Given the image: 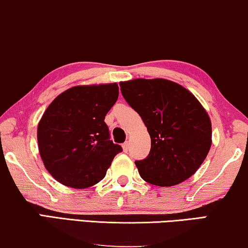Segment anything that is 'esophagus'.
I'll use <instances>...</instances> for the list:
<instances>
[{
    "mask_svg": "<svg viewBox=\"0 0 248 248\" xmlns=\"http://www.w3.org/2000/svg\"><path fill=\"white\" fill-rule=\"evenodd\" d=\"M122 148H123L124 152H127V151H128V143L127 142L123 143V144H122Z\"/></svg>",
    "mask_w": 248,
    "mask_h": 248,
    "instance_id": "1",
    "label": "esophagus"
}]
</instances>
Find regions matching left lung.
<instances>
[{"label":"left lung","instance_id":"left-lung-1","mask_svg":"<svg viewBox=\"0 0 248 248\" xmlns=\"http://www.w3.org/2000/svg\"><path fill=\"white\" fill-rule=\"evenodd\" d=\"M120 86L151 138L149 155L135 161L143 180L171 186L191 177L211 146V122L199 100L181 85L161 78H140Z\"/></svg>","mask_w":248,"mask_h":248}]
</instances>
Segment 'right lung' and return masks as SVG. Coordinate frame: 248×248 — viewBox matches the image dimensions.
Masks as SVG:
<instances>
[{
  "label": "right lung",
  "mask_w": 248,
  "mask_h": 248,
  "mask_svg": "<svg viewBox=\"0 0 248 248\" xmlns=\"http://www.w3.org/2000/svg\"><path fill=\"white\" fill-rule=\"evenodd\" d=\"M118 98L117 84L76 86L48 106L38 125V146L49 173L71 188H88L106 175L122 146L105 116Z\"/></svg>",
  "instance_id": "1"
}]
</instances>
